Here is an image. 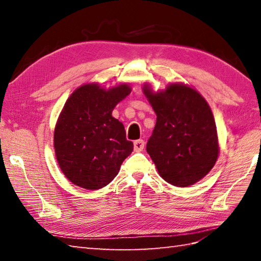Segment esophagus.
I'll return each instance as SVG.
<instances>
[{
  "mask_svg": "<svg viewBox=\"0 0 261 261\" xmlns=\"http://www.w3.org/2000/svg\"><path fill=\"white\" fill-rule=\"evenodd\" d=\"M144 147H145L144 140L139 139V140H136L135 143H134V149H135V152H141V151H143V149H144Z\"/></svg>",
  "mask_w": 261,
  "mask_h": 261,
  "instance_id": "34e87169",
  "label": "esophagus"
}]
</instances>
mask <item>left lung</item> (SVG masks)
<instances>
[{"instance_id":"8db88e82","label":"left lung","mask_w":261,"mask_h":261,"mask_svg":"<svg viewBox=\"0 0 261 261\" xmlns=\"http://www.w3.org/2000/svg\"><path fill=\"white\" fill-rule=\"evenodd\" d=\"M143 93L156 114L146 149L159 175L178 188L199 182L220 153L210 105L196 88L183 83H170L156 92L145 83Z\"/></svg>"}]
</instances>
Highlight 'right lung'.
Masks as SVG:
<instances>
[{"label":"right lung","instance_id":"add662e5","mask_svg":"<svg viewBox=\"0 0 261 261\" xmlns=\"http://www.w3.org/2000/svg\"><path fill=\"white\" fill-rule=\"evenodd\" d=\"M131 90L126 83L109 88L88 83L68 98L55 125L54 149L62 173L72 184L86 190L106 187L134 151L124 125L112 115Z\"/></svg>","mask_w":261,"mask_h":261}]
</instances>
